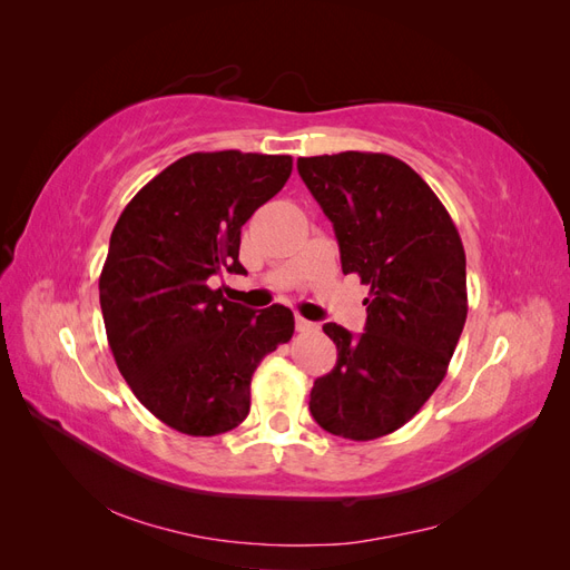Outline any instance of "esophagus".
<instances>
[{"label": "esophagus", "instance_id": "esophagus-1", "mask_svg": "<svg viewBox=\"0 0 570 570\" xmlns=\"http://www.w3.org/2000/svg\"><path fill=\"white\" fill-rule=\"evenodd\" d=\"M295 325H297V331H299V333H314V331H318V325H316V323L306 321V318H302V316H297V318H295Z\"/></svg>", "mask_w": 570, "mask_h": 570}]
</instances>
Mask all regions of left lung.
I'll list each match as a JSON object with an SVG mask.
<instances>
[{"instance_id": "8db88e82", "label": "left lung", "mask_w": 570, "mask_h": 570, "mask_svg": "<svg viewBox=\"0 0 570 570\" xmlns=\"http://www.w3.org/2000/svg\"><path fill=\"white\" fill-rule=\"evenodd\" d=\"M297 170L333 223L342 273L371 285L364 333L323 325L337 364L314 383L308 409L340 438L390 435L438 390L461 337L469 295L459 230L430 185L390 154L302 157Z\"/></svg>"}]
</instances>
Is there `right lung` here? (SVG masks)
Instances as JSON below:
<instances>
[{
	"label": "right lung",
	"mask_w": 570,
	"mask_h": 570,
	"mask_svg": "<svg viewBox=\"0 0 570 570\" xmlns=\"http://www.w3.org/2000/svg\"><path fill=\"white\" fill-rule=\"evenodd\" d=\"M292 174L287 154L195 151L120 214L99 275L107 340L132 394L178 433L212 438L247 419L256 366L295 316L228 302L206 281L239 264V233Z\"/></svg>",
	"instance_id": "1"
}]
</instances>
